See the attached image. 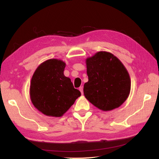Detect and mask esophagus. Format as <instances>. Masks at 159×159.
<instances>
[{"label": "esophagus", "instance_id": "1", "mask_svg": "<svg viewBox=\"0 0 159 159\" xmlns=\"http://www.w3.org/2000/svg\"><path fill=\"white\" fill-rule=\"evenodd\" d=\"M79 89H80V91H81V94H83V93H84V90H83V87H82V86H81V87H80Z\"/></svg>", "mask_w": 159, "mask_h": 159}]
</instances>
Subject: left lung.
<instances>
[{
	"label": "left lung",
	"instance_id": "1",
	"mask_svg": "<svg viewBox=\"0 0 159 159\" xmlns=\"http://www.w3.org/2000/svg\"><path fill=\"white\" fill-rule=\"evenodd\" d=\"M86 66L85 98L104 111L121 106L131 90L130 76L121 61L111 53L102 51L86 59Z\"/></svg>",
	"mask_w": 159,
	"mask_h": 159
}]
</instances>
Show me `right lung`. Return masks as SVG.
I'll use <instances>...</instances> for the list:
<instances>
[{"mask_svg":"<svg viewBox=\"0 0 159 159\" xmlns=\"http://www.w3.org/2000/svg\"><path fill=\"white\" fill-rule=\"evenodd\" d=\"M65 67L63 61L50 59L38 66L32 75L30 99L34 106L47 116H62L81 95L64 75Z\"/></svg>","mask_w":159,"mask_h":159,"instance_id":"right-lung-1","label":"right lung"}]
</instances>
